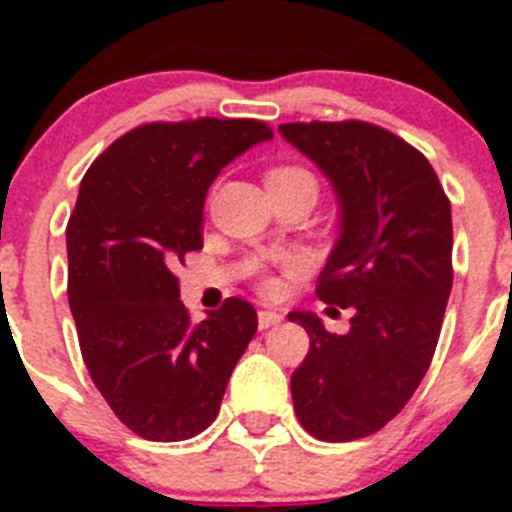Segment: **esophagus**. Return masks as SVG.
<instances>
[{
	"mask_svg": "<svg viewBox=\"0 0 512 512\" xmlns=\"http://www.w3.org/2000/svg\"><path fill=\"white\" fill-rule=\"evenodd\" d=\"M282 323V315L277 310H259V328L266 330L271 325H279Z\"/></svg>",
	"mask_w": 512,
	"mask_h": 512,
	"instance_id": "1",
	"label": "esophagus"
}]
</instances>
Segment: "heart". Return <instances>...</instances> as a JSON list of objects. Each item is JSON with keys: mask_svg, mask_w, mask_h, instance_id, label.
Wrapping results in <instances>:
<instances>
[{"mask_svg": "<svg viewBox=\"0 0 512 512\" xmlns=\"http://www.w3.org/2000/svg\"><path fill=\"white\" fill-rule=\"evenodd\" d=\"M315 187V179H312L310 171L300 169V166H279V169H271L266 174V187Z\"/></svg>", "mask_w": 512, "mask_h": 512, "instance_id": "b5f03b06", "label": "heart"}]
</instances>
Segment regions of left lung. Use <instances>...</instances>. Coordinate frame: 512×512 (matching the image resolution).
<instances>
[{
  "label": "left lung",
  "mask_w": 512,
  "mask_h": 512,
  "mask_svg": "<svg viewBox=\"0 0 512 512\" xmlns=\"http://www.w3.org/2000/svg\"><path fill=\"white\" fill-rule=\"evenodd\" d=\"M287 143L323 171L338 202V241L318 297L351 307L348 333L289 312L310 336L292 374L302 428L320 441L377 433L431 366L451 295V205L428 158L369 122H287Z\"/></svg>",
  "instance_id": "1"
}]
</instances>
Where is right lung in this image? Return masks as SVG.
I'll use <instances>...</instances> for the list:
<instances>
[{
    "mask_svg": "<svg viewBox=\"0 0 512 512\" xmlns=\"http://www.w3.org/2000/svg\"><path fill=\"white\" fill-rule=\"evenodd\" d=\"M264 140L259 120L151 122L117 138L79 187L66 251L81 356L112 413L148 441L205 431L256 333L238 297L192 323L174 269L202 248L220 169Z\"/></svg>",
    "mask_w": 512,
    "mask_h": 512,
    "instance_id": "add662e5",
    "label": "right lung"
}]
</instances>
